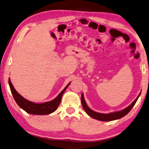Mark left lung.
<instances>
[{"label":"left lung","mask_w":149,"mask_h":149,"mask_svg":"<svg viewBox=\"0 0 149 149\" xmlns=\"http://www.w3.org/2000/svg\"><path fill=\"white\" fill-rule=\"evenodd\" d=\"M140 94L141 93L139 94V96L136 97V98L132 102V103H131V105H130L128 107H127L126 108L123 109V110L112 112V113H97V112L92 110V109L87 106L86 102H85L83 94H82V96H81V102H82V107H83L84 111H86V113L90 117H91V118H94L95 119H97V120H99V121H110L116 120V119H120L125 116H126L127 114L131 111V109L133 108V107L134 106V105L135 104L136 102L137 101Z\"/></svg>","instance_id":"8db88e82"}]
</instances>
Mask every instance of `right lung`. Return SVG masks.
Wrapping results in <instances>:
<instances>
[{
  "instance_id": "1",
  "label": "right lung",
  "mask_w": 149,
  "mask_h": 149,
  "mask_svg": "<svg viewBox=\"0 0 149 149\" xmlns=\"http://www.w3.org/2000/svg\"><path fill=\"white\" fill-rule=\"evenodd\" d=\"M8 84L14 100H15L17 104L22 109L30 114H33V115H47V114L53 113V112H54L57 109L58 105L60 104L63 93L66 91V89L67 88V87L69 86L70 82H69L66 86L65 88L61 92V93L54 100L42 104H36L34 102H30L26 98H24V97L22 96L16 91L10 79H8Z\"/></svg>"
}]
</instances>
